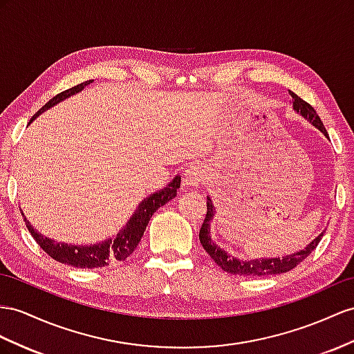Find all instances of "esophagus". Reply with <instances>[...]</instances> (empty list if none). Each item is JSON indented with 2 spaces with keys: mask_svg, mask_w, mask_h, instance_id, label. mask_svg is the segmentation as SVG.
I'll return each instance as SVG.
<instances>
[{
  "mask_svg": "<svg viewBox=\"0 0 354 354\" xmlns=\"http://www.w3.org/2000/svg\"><path fill=\"white\" fill-rule=\"evenodd\" d=\"M205 179V171L201 166H192L185 170L184 175V185L185 187H197L201 183H203Z\"/></svg>",
  "mask_w": 354,
  "mask_h": 354,
  "instance_id": "34e87169",
  "label": "esophagus"
}]
</instances>
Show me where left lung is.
I'll list each match as a JSON object with an SVG mask.
<instances>
[{
	"label": "left lung",
	"mask_w": 354,
	"mask_h": 354,
	"mask_svg": "<svg viewBox=\"0 0 354 354\" xmlns=\"http://www.w3.org/2000/svg\"><path fill=\"white\" fill-rule=\"evenodd\" d=\"M292 95V103L293 104V111L299 115H302L305 120L313 124L317 130H320L326 138H328V131H326L324 125L319 115L315 113L313 106L308 104L301 97H297L295 93H290ZM207 212H206V218L202 224L201 233H198V238H201V243L203 245L205 251L207 254L214 259V261L223 270L229 272V274L233 275H243V277H266V275H277V274H284V272L292 270L296 268L301 261H304L311 252L315 250V247L319 245V242L322 241L323 233L322 232L319 236H317L311 243L295 252V254H288L284 257H269V259H254V260H241L234 256H230L227 251L221 248L218 243H215L211 238V221L214 220L215 215V206L211 201V197H207Z\"/></svg>",
	"instance_id": "1"
}]
</instances>
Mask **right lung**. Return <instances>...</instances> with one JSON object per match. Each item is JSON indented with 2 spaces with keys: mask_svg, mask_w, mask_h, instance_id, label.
Listing matches in <instances>:
<instances>
[{
  "mask_svg": "<svg viewBox=\"0 0 354 354\" xmlns=\"http://www.w3.org/2000/svg\"><path fill=\"white\" fill-rule=\"evenodd\" d=\"M93 82H94L93 79L86 80V82L79 84L73 88L64 91V93L55 95L52 100H49V102L44 104L37 113H35L32 120H35V118L41 115L43 112L49 111L50 107L64 102V100L70 98L71 95H76L77 93L84 91L89 84ZM179 187H180V176H175V179L171 180L167 187L160 189V192H156L147 198H143V201L139 203V206L136 207L131 218L127 221V224L115 238L106 239L103 242L91 243V245H75V243L58 242L55 239H50L35 230L30 224V221L26 220L24 212H22V216L26 227H28L30 233L32 234L35 242L39 243L40 248H43L44 252H48L52 259H55L57 261H59V263H64L73 268H82V269L103 268V266H109V263H113V261H124L136 248H138L143 233L147 230V225L151 220L152 214L156 212L158 207L171 201V198L176 196V189Z\"/></svg>",
  "mask_w": 354,
  "mask_h": 354,
  "instance_id": "add662e5",
  "label": "right lung"
}]
</instances>
